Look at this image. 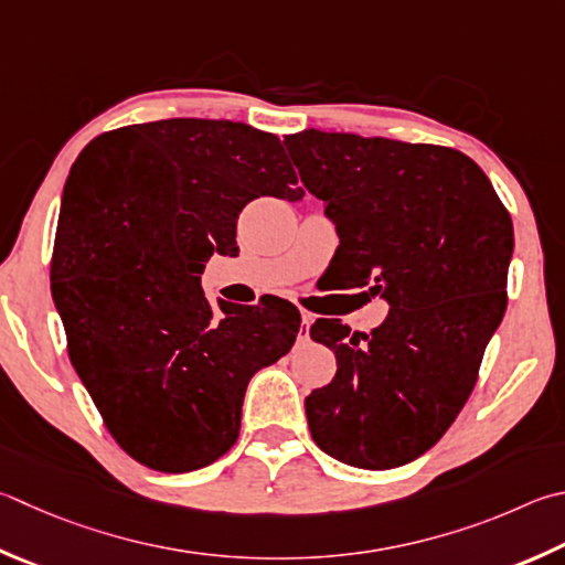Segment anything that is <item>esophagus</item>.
<instances>
[{"instance_id":"1","label":"esophagus","mask_w":565,"mask_h":565,"mask_svg":"<svg viewBox=\"0 0 565 565\" xmlns=\"http://www.w3.org/2000/svg\"><path fill=\"white\" fill-rule=\"evenodd\" d=\"M311 323H313V313H309V311H301V338L309 335V328H311Z\"/></svg>"}]
</instances>
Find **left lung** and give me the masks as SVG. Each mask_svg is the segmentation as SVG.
<instances>
[{
	"mask_svg": "<svg viewBox=\"0 0 565 565\" xmlns=\"http://www.w3.org/2000/svg\"><path fill=\"white\" fill-rule=\"evenodd\" d=\"M286 150L338 232L345 286L390 303L371 333L318 318L338 373L306 397L313 443L343 465L393 469L433 447L465 407L507 311L514 227L465 152L301 130Z\"/></svg>",
	"mask_w": 565,
	"mask_h": 565,
	"instance_id": "8db88e82",
	"label": "left lung"
}]
</instances>
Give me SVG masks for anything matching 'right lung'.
Returning <instances> with one entry per match:
<instances>
[{
	"label": "right lung",
	"mask_w": 565,
	"mask_h": 565,
	"mask_svg": "<svg viewBox=\"0 0 565 565\" xmlns=\"http://www.w3.org/2000/svg\"><path fill=\"white\" fill-rule=\"evenodd\" d=\"M296 182L274 132L207 118L104 132L71 168L51 294L81 383L140 465L178 475L220 459L252 375L291 351L296 306H212L200 274L239 252L252 200L296 202Z\"/></svg>",
	"instance_id": "add662e5"
}]
</instances>
